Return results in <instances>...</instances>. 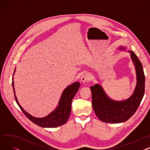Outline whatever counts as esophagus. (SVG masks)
I'll list each match as a JSON object with an SVG mask.
<instances>
[{"label": "esophagus", "mask_w": 150, "mask_h": 150, "mask_svg": "<svg viewBox=\"0 0 150 150\" xmlns=\"http://www.w3.org/2000/svg\"><path fill=\"white\" fill-rule=\"evenodd\" d=\"M91 79V76L88 73H84L82 75V76L81 77V81L83 83H85L87 82H88Z\"/></svg>", "instance_id": "esophagus-1"}]
</instances>
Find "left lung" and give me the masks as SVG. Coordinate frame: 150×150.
Instances as JSON below:
<instances>
[{
	"label": "left lung",
	"instance_id": "obj_1",
	"mask_svg": "<svg viewBox=\"0 0 150 150\" xmlns=\"http://www.w3.org/2000/svg\"><path fill=\"white\" fill-rule=\"evenodd\" d=\"M126 47L120 46L119 49L126 51ZM130 54L136 73V86L133 93L123 101H115L105 92L103 87L96 84L91 87L92 95V107L97 117L104 122L117 124L124 122L136 112L145 93V75L141 62L133 51Z\"/></svg>",
	"mask_w": 150,
	"mask_h": 150
}]
</instances>
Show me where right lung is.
<instances>
[{
	"instance_id": "1",
	"label": "right lung",
	"mask_w": 150,
	"mask_h": 150,
	"mask_svg": "<svg viewBox=\"0 0 150 150\" xmlns=\"http://www.w3.org/2000/svg\"><path fill=\"white\" fill-rule=\"evenodd\" d=\"M15 72L16 68L14 69L13 76ZM13 76L12 78V86L16 101L21 110L30 121L38 126L43 128H55L63 125L67 122L71 112L72 101L78 91L80 83L79 82L74 83L68 86L64 90L61 98L59 99L58 105H57L56 108L51 113L43 117H36L26 112L18 103L15 92Z\"/></svg>"
}]
</instances>
